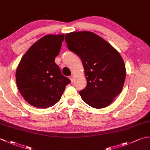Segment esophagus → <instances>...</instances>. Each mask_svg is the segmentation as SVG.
<instances>
[{
	"label": "esophagus",
	"instance_id": "obj_1",
	"mask_svg": "<svg viewBox=\"0 0 150 150\" xmlns=\"http://www.w3.org/2000/svg\"><path fill=\"white\" fill-rule=\"evenodd\" d=\"M69 79H70V81H71V82H73V81H74V76L73 75H71V76H69Z\"/></svg>",
	"mask_w": 150,
	"mask_h": 150
}]
</instances>
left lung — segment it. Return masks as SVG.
Here are the masks:
<instances>
[{"label":"left lung","mask_w":150,"mask_h":150,"mask_svg":"<svg viewBox=\"0 0 150 150\" xmlns=\"http://www.w3.org/2000/svg\"><path fill=\"white\" fill-rule=\"evenodd\" d=\"M68 48L80 57L87 86L79 91L82 99L92 108L107 107L122 90L126 71L119 52L91 31L66 34Z\"/></svg>","instance_id":"obj_1"}]
</instances>
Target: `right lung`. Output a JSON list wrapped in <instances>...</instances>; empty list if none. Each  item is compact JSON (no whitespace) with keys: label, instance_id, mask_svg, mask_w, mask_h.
<instances>
[{"label":"right lung","instance_id":"obj_1","mask_svg":"<svg viewBox=\"0 0 150 150\" xmlns=\"http://www.w3.org/2000/svg\"><path fill=\"white\" fill-rule=\"evenodd\" d=\"M64 40V34L46 35L28 49L18 64L16 84L32 106L47 108L55 105L70 82L55 62Z\"/></svg>","mask_w":150,"mask_h":150}]
</instances>
